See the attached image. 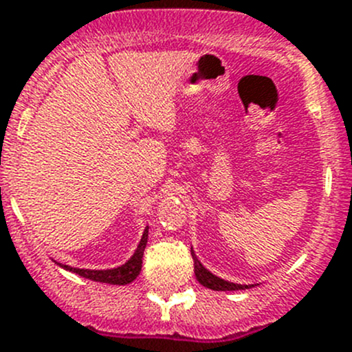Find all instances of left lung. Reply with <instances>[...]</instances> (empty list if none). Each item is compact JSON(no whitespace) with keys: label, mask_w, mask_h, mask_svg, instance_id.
<instances>
[{"label":"left lung","mask_w":352,"mask_h":352,"mask_svg":"<svg viewBox=\"0 0 352 352\" xmlns=\"http://www.w3.org/2000/svg\"><path fill=\"white\" fill-rule=\"evenodd\" d=\"M190 254H192V258H194V274H196L197 281L201 283L202 286L209 287V289H214V291H236V289H248V287H250L247 285H235V283L225 281V279L211 274V272H209L208 269H206L204 265L197 261L194 250H190Z\"/></svg>","instance_id":"left-lung-1"}]
</instances>
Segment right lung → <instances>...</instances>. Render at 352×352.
<instances>
[{
  "mask_svg": "<svg viewBox=\"0 0 352 352\" xmlns=\"http://www.w3.org/2000/svg\"><path fill=\"white\" fill-rule=\"evenodd\" d=\"M146 242H148V226L144 230L143 236H141V242L138 245L136 252L133 254V257L126 262L124 265L116 269H107V271H90V269H76V267H69V265H61L65 267L66 271L74 272V274L81 276V278L91 279V281H98V283H109V285H129L133 283L134 279L138 278L141 271V265H143V254L144 248H146Z\"/></svg>",
  "mask_w": 352,
  "mask_h": 352,
  "instance_id": "add662e5",
  "label": "right lung"
}]
</instances>
